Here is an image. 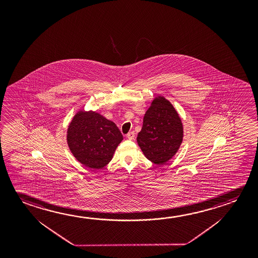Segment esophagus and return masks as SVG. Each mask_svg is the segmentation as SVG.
<instances>
[{
    "label": "esophagus",
    "instance_id": "esophagus-1",
    "mask_svg": "<svg viewBox=\"0 0 258 258\" xmlns=\"http://www.w3.org/2000/svg\"><path fill=\"white\" fill-rule=\"evenodd\" d=\"M127 138L128 140H134V138H135V132H134V131L128 132L127 134Z\"/></svg>",
    "mask_w": 258,
    "mask_h": 258
}]
</instances>
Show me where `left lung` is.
<instances>
[{"label": "left lung", "mask_w": 258, "mask_h": 258, "mask_svg": "<svg viewBox=\"0 0 258 258\" xmlns=\"http://www.w3.org/2000/svg\"><path fill=\"white\" fill-rule=\"evenodd\" d=\"M182 138V120L172 103L163 96L155 98L137 138L145 156L156 165L165 164L177 152Z\"/></svg>", "instance_id": "1"}]
</instances>
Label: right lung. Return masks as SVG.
<instances>
[{"label":"right lung","mask_w":258,"mask_h":258,"mask_svg":"<svg viewBox=\"0 0 258 258\" xmlns=\"http://www.w3.org/2000/svg\"><path fill=\"white\" fill-rule=\"evenodd\" d=\"M68 147L82 165L101 169L123 140L116 124L93 110L78 111L68 130Z\"/></svg>","instance_id":"right-lung-1"}]
</instances>
